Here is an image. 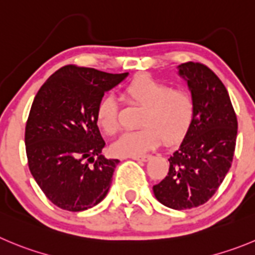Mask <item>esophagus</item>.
I'll return each mask as SVG.
<instances>
[{
    "label": "esophagus",
    "instance_id": "esophagus-1",
    "mask_svg": "<svg viewBox=\"0 0 255 255\" xmlns=\"http://www.w3.org/2000/svg\"><path fill=\"white\" fill-rule=\"evenodd\" d=\"M132 160L135 161H147L151 158V154H141V156H132L130 157Z\"/></svg>",
    "mask_w": 255,
    "mask_h": 255
}]
</instances>
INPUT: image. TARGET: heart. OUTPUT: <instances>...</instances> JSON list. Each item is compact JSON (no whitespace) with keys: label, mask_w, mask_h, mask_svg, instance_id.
<instances>
[{"label":"heart","mask_w":255,"mask_h":255,"mask_svg":"<svg viewBox=\"0 0 255 255\" xmlns=\"http://www.w3.org/2000/svg\"><path fill=\"white\" fill-rule=\"evenodd\" d=\"M121 98L128 106L142 108L139 129L121 135L112 146L116 154L139 156L154 148L161 138L176 143L186 134L195 117V99L185 88H172L149 75L130 80L121 90ZM95 121L104 133L116 134L120 130V104L112 95H104L95 109Z\"/></svg>","instance_id":"heart-1"}]
</instances>
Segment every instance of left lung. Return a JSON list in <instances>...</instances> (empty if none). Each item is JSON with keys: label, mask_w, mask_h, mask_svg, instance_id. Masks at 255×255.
<instances>
[{"label": "left lung", "mask_w": 255, "mask_h": 255, "mask_svg": "<svg viewBox=\"0 0 255 255\" xmlns=\"http://www.w3.org/2000/svg\"><path fill=\"white\" fill-rule=\"evenodd\" d=\"M180 75L194 95L195 117L153 194L167 208L186 210L205 204L227 176L234 157L238 120L227 88L210 68L187 61L180 65Z\"/></svg>", "instance_id": "1"}]
</instances>
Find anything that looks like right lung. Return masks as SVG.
Returning a JSON list of instances; mask_svg holds the SVG:
<instances>
[{"label":"right lung","mask_w":255,"mask_h":255,"mask_svg":"<svg viewBox=\"0 0 255 255\" xmlns=\"http://www.w3.org/2000/svg\"><path fill=\"white\" fill-rule=\"evenodd\" d=\"M127 73L65 65L42 84L25 128L28 168L45 196L63 210L83 211L106 197L118 160L102 156L95 109Z\"/></svg>","instance_id":"1"}]
</instances>
